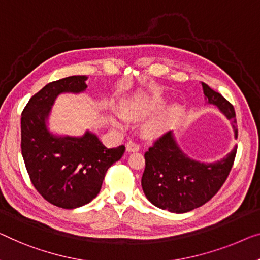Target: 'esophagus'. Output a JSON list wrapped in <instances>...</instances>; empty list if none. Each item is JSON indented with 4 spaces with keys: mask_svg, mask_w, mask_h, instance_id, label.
Returning a JSON list of instances; mask_svg holds the SVG:
<instances>
[{
    "mask_svg": "<svg viewBox=\"0 0 260 260\" xmlns=\"http://www.w3.org/2000/svg\"><path fill=\"white\" fill-rule=\"evenodd\" d=\"M140 149V145L135 141H128L126 143V150L127 152H138Z\"/></svg>",
    "mask_w": 260,
    "mask_h": 260,
    "instance_id": "1",
    "label": "esophagus"
}]
</instances>
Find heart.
Wrapping results in <instances>:
<instances>
[{"instance_id":"heart-1","label":"heart","mask_w":260,"mask_h":260,"mask_svg":"<svg viewBox=\"0 0 260 260\" xmlns=\"http://www.w3.org/2000/svg\"><path fill=\"white\" fill-rule=\"evenodd\" d=\"M164 102L162 100H152V102H129L123 106V115L129 119H141L145 118L146 115L153 113L154 111L158 110L162 106ZM177 108L173 107L162 115L160 118L153 119L146 123L145 133L149 137H155V135L161 134L168 128L170 123L173 122L174 118L177 114ZM112 122L118 128H123L126 126V121L121 115L115 114L112 117Z\"/></svg>"}]
</instances>
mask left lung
Masks as SVG:
<instances>
[{
	"label": "left lung",
	"mask_w": 260,
	"mask_h": 260,
	"mask_svg": "<svg viewBox=\"0 0 260 260\" xmlns=\"http://www.w3.org/2000/svg\"><path fill=\"white\" fill-rule=\"evenodd\" d=\"M205 99L214 104L232 121L235 137L236 113L234 106L218 92L202 83ZM237 147L214 164H202L189 158L179 148L168 131L153 142L145 153L146 167L141 185L147 199L157 208L170 212L190 211L210 201L229 176Z\"/></svg>",
	"instance_id": "obj_1"
}]
</instances>
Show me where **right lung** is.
I'll list each match as a JSON object with an SVG mask.
<instances>
[{
    "instance_id": "add662e5",
    "label": "right lung",
    "mask_w": 260,
    "mask_h": 260,
    "mask_svg": "<svg viewBox=\"0 0 260 260\" xmlns=\"http://www.w3.org/2000/svg\"><path fill=\"white\" fill-rule=\"evenodd\" d=\"M85 76L52 81L31 96L22 112L21 149L31 183L56 207L75 209L90 203L102 189L107 169L119 161L125 146L107 148L94 134L55 137L46 118L56 96L86 88Z\"/></svg>"
}]
</instances>
